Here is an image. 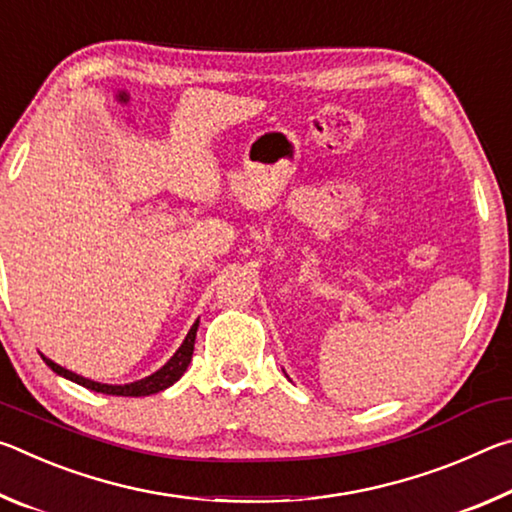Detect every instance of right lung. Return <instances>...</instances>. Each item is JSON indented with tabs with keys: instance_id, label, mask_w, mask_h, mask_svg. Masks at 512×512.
<instances>
[{
	"instance_id": "obj_1",
	"label": "right lung",
	"mask_w": 512,
	"mask_h": 512,
	"mask_svg": "<svg viewBox=\"0 0 512 512\" xmlns=\"http://www.w3.org/2000/svg\"><path fill=\"white\" fill-rule=\"evenodd\" d=\"M196 329H198V320L189 329V334L185 336V341L180 348L176 350V354L164 363V366L153 372L151 377L140 379V381H133V384H124V386H110V384H99V381H92V379H85L81 375H76L72 370H65L63 366H58L47 357H42V361L47 363V366L58 372V375H63L65 379H72L76 384H81L85 388H90L94 393H103V395H121V397H144V395H153V393H160L164 388H169L171 384H176V381L185 375V370L189 366V361H192V354H194V341H196Z\"/></svg>"
}]
</instances>
